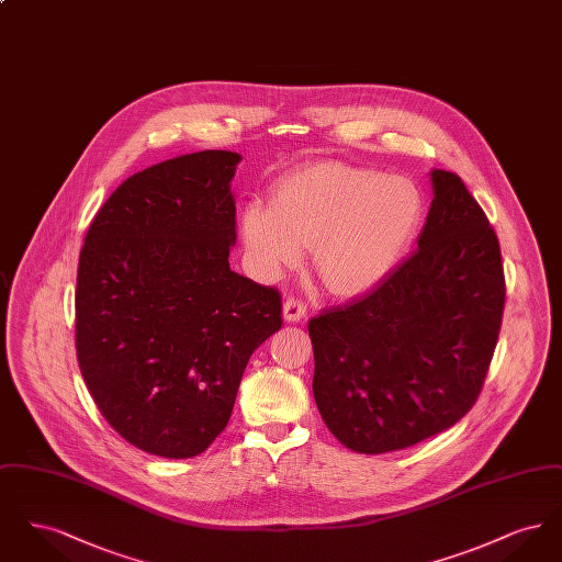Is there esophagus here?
<instances>
[{"instance_id":"1","label":"esophagus","mask_w":562,"mask_h":562,"mask_svg":"<svg viewBox=\"0 0 562 562\" xmlns=\"http://www.w3.org/2000/svg\"><path fill=\"white\" fill-rule=\"evenodd\" d=\"M305 312H307V305H305L303 299L289 296V299L284 301V321L299 322L305 316Z\"/></svg>"}]
</instances>
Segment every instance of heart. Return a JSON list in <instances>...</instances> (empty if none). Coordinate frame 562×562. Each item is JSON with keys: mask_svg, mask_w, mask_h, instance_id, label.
<instances>
[{"mask_svg": "<svg viewBox=\"0 0 562 562\" xmlns=\"http://www.w3.org/2000/svg\"><path fill=\"white\" fill-rule=\"evenodd\" d=\"M424 223V193L401 175L322 161L282 177L268 204L241 211V240L263 278L312 263L335 296L373 291L411 250Z\"/></svg>", "mask_w": 562, "mask_h": 562, "instance_id": "obj_1", "label": "heart"}]
</instances>
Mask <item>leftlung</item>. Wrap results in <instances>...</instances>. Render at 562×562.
Here are the masks:
<instances>
[{"mask_svg":"<svg viewBox=\"0 0 562 562\" xmlns=\"http://www.w3.org/2000/svg\"><path fill=\"white\" fill-rule=\"evenodd\" d=\"M431 186L417 248L373 291L307 324L318 411L356 453L401 451L454 426L481 396L497 346V234L454 172L434 170Z\"/></svg>","mask_w":562,"mask_h":562,"instance_id":"1","label":"left lung"}]
</instances>
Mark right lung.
I'll return each mask as SVG.
<instances>
[{"mask_svg":"<svg viewBox=\"0 0 562 562\" xmlns=\"http://www.w3.org/2000/svg\"><path fill=\"white\" fill-rule=\"evenodd\" d=\"M238 154L200 151L128 177L92 218L76 286V351L109 426L140 451L204 453L225 429L282 294L229 269Z\"/></svg>","mask_w":562,"mask_h":562,"instance_id":"right-lung-1","label":"right lung"}]
</instances>
